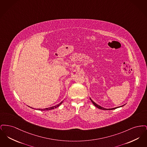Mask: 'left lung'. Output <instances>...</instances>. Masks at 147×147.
Listing matches in <instances>:
<instances>
[{"label": "left lung", "mask_w": 147, "mask_h": 147, "mask_svg": "<svg viewBox=\"0 0 147 147\" xmlns=\"http://www.w3.org/2000/svg\"><path fill=\"white\" fill-rule=\"evenodd\" d=\"M90 100L91 101V102H92V104H94V105H95L96 107H98V108L99 109H101V110H113V109H117V108H119V107H122V106H119V107H115V108H112V109H105V108H104V107H101V106H99V105H98V104H96L95 102H94L92 100H91V98H90Z\"/></svg>", "instance_id": "1"}]
</instances>
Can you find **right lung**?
Masks as SVG:
<instances>
[{
  "instance_id": "obj_1",
  "label": "right lung",
  "mask_w": 147,
  "mask_h": 147,
  "mask_svg": "<svg viewBox=\"0 0 147 147\" xmlns=\"http://www.w3.org/2000/svg\"><path fill=\"white\" fill-rule=\"evenodd\" d=\"M63 101H62L61 102H60L59 104H58V105H56V106H52V107H49V108H46V109H38V110H41V111H47V110H52V109H55V108H57V107H58L59 106H60V105H61L62 104V102H63ZM32 108V107H31ZM32 109H34V108H32Z\"/></svg>"
}]
</instances>
